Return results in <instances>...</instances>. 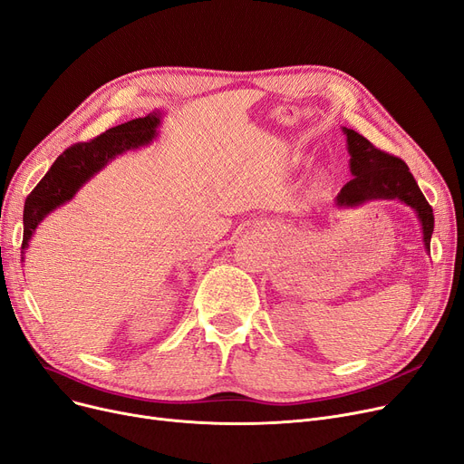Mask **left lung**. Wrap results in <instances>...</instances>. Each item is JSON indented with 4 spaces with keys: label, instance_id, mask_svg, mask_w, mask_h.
I'll return each mask as SVG.
<instances>
[{
    "label": "left lung",
    "instance_id": "8db88e82",
    "mask_svg": "<svg viewBox=\"0 0 464 464\" xmlns=\"http://www.w3.org/2000/svg\"><path fill=\"white\" fill-rule=\"evenodd\" d=\"M351 172L354 178L337 195L339 205H358L370 198H400L417 210L425 235V246L430 250L434 214L429 200L419 189L413 174L400 157L375 148L368 138L353 129H345Z\"/></svg>",
    "mask_w": 464,
    "mask_h": 464
}]
</instances>
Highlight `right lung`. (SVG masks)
Here are the masks:
<instances>
[{"label": "right lung", "mask_w": 464, "mask_h": 464, "mask_svg": "<svg viewBox=\"0 0 464 464\" xmlns=\"http://www.w3.org/2000/svg\"><path fill=\"white\" fill-rule=\"evenodd\" d=\"M159 115L150 113L146 117L132 119L129 123L117 125L96 138L79 142L58 155L47 174L39 179L24 203V237L23 250L28 248L39 221L53 208L70 200L83 182L102 169L110 159L127 150L148 144L155 136Z\"/></svg>", "instance_id": "obj_1"}]
</instances>
